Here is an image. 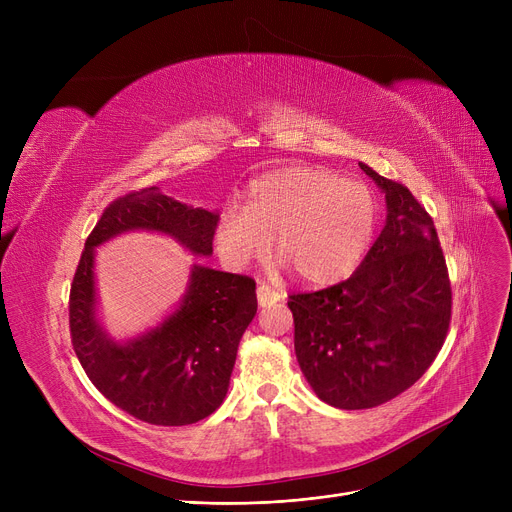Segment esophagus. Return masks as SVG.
<instances>
[{"label": "esophagus", "mask_w": 512, "mask_h": 512, "mask_svg": "<svg viewBox=\"0 0 512 512\" xmlns=\"http://www.w3.org/2000/svg\"><path fill=\"white\" fill-rule=\"evenodd\" d=\"M284 299V292L282 290H276L272 286L267 284H261L257 286V301L261 307H272L276 303H280Z\"/></svg>", "instance_id": "esophagus-1"}]
</instances>
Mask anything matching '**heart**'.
Wrapping results in <instances>:
<instances>
[{
	"mask_svg": "<svg viewBox=\"0 0 512 512\" xmlns=\"http://www.w3.org/2000/svg\"><path fill=\"white\" fill-rule=\"evenodd\" d=\"M378 201L361 182L321 168H286L251 182L245 205L228 207L215 240L234 265L276 255L294 276L328 284L351 274L378 228Z\"/></svg>",
	"mask_w": 512,
	"mask_h": 512,
	"instance_id": "b5f03b06",
	"label": "heart"
}]
</instances>
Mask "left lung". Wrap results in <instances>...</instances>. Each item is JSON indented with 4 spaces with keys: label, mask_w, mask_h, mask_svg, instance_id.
<instances>
[{
    "label": "left lung",
    "mask_w": 512,
    "mask_h": 512,
    "mask_svg": "<svg viewBox=\"0 0 512 512\" xmlns=\"http://www.w3.org/2000/svg\"><path fill=\"white\" fill-rule=\"evenodd\" d=\"M359 166L386 193L382 234L348 280L288 294L301 371L321 400L346 411L409 390L438 357L452 313L432 215L405 184Z\"/></svg>",
    "instance_id": "left-lung-1"
}]
</instances>
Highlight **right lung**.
Wrapping results in <instances>:
<instances>
[{
    "label": "right lung",
    "mask_w": 512,
    "mask_h": 512,
    "mask_svg": "<svg viewBox=\"0 0 512 512\" xmlns=\"http://www.w3.org/2000/svg\"><path fill=\"white\" fill-rule=\"evenodd\" d=\"M218 222L215 211L149 186L107 205L80 255L68 303L74 353L107 400L145 423H197L222 405L238 342L257 313L255 280L193 265L180 307L157 328L118 344L95 319V247L122 232L155 230L195 255H211Z\"/></svg>",
    "instance_id": "obj_1"
}]
</instances>
